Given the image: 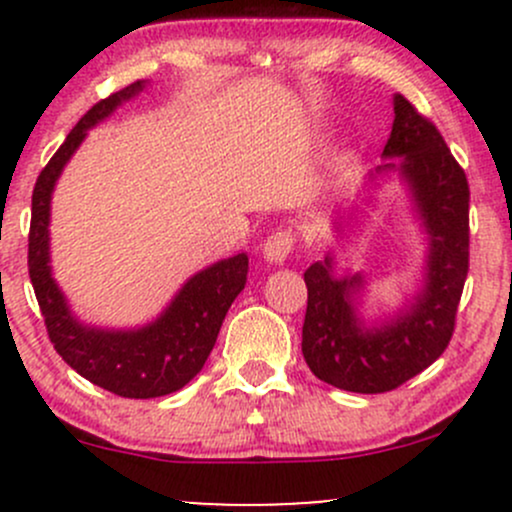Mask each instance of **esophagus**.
Here are the masks:
<instances>
[{
	"mask_svg": "<svg viewBox=\"0 0 512 512\" xmlns=\"http://www.w3.org/2000/svg\"><path fill=\"white\" fill-rule=\"evenodd\" d=\"M293 248H296V236L291 231H276L267 238L262 252L269 262H284L293 252Z\"/></svg>",
	"mask_w": 512,
	"mask_h": 512,
	"instance_id": "esophagus-1",
	"label": "esophagus"
}]
</instances>
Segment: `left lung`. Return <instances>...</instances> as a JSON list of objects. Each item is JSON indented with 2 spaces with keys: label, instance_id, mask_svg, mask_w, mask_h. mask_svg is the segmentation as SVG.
I'll list each match as a JSON object with an SVG mask.
<instances>
[{
  "label": "left lung",
  "instance_id": "8db88e82",
  "mask_svg": "<svg viewBox=\"0 0 512 512\" xmlns=\"http://www.w3.org/2000/svg\"><path fill=\"white\" fill-rule=\"evenodd\" d=\"M383 156H402L399 173L409 182L431 240L424 291L392 322L361 330L351 305L361 276L334 279L332 257L310 264L303 274L308 286L305 363L327 385L361 395L397 390L448 349L469 272L467 175L438 127L402 93L395 96V122Z\"/></svg>",
  "mask_w": 512,
  "mask_h": 512
}]
</instances>
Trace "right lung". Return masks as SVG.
I'll return each instance as SVG.
<instances>
[{
  "label": "right lung",
  "instance_id": "right-lung-1",
  "mask_svg": "<svg viewBox=\"0 0 512 512\" xmlns=\"http://www.w3.org/2000/svg\"><path fill=\"white\" fill-rule=\"evenodd\" d=\"M134 81L98 101L76 122L33 187L28 274L55 351L93 385L129 399L163 397L180 390L204 368L231 303L245 289L248 255L228 257L192 276L156 322L129 332L93 330L76 322L50 274V195L64 163L84 142L86 129L101 122L127 98L142 91Z\"/></svg>",
  "mask_w": 512,
  "mask_h": 512
}]
</instances>
